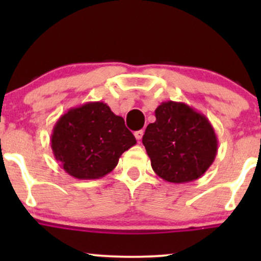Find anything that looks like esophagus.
<instances>
[{
	"instance_id": "1",
	"label": "esophagus",
	"mask_w": 261,
	"mask_h": 261,
	"mask_svg": "<svg viewBox=\"0 0 261 261\" xmlns=\"http://www.w3.org/2000/svg\"><path fill=\"white\" fill-rule=\"evenodd\" d=\"M142 136H143V130H139L135 133V137H136V140L140 141L141 139H142Z\"/></svg>"
}]
</instances>
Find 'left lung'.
<instances>
[{
  "instance_id": "1",
  "label": "left lung",
  "mask_w": 261,
  "mask_h": 261,
  "mask_svg": "<svg viewBox=\"0 0 261 261\" xmlns=\"http://www.w3.org/2000/svg\"><path fill=\"white\" fill-rule=\"evenodd\" d=\"M142 137L152 169L163 180L199 179L214 163L218 141L208 119L180 101H163Z\"/></svg>"
}]
</instances>
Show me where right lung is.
Here are the masks:
<instances>
[{"instance_id":"1","label":"right lung","mask_w":261,"mask_h":261,"mask_svg":"<svg viewBox=\"0 0 261 261\" xmlns=\"http://www.w3.org/2000/svg\"><path fill=\"white\" fill-rule=\"evenodd\" d=\"M54 157L76 179H99L109 174L136 139L103 101L71 108L56 121L51 134Z\"/></svg>"}]
</instances>
